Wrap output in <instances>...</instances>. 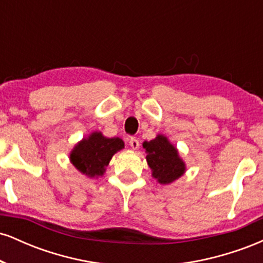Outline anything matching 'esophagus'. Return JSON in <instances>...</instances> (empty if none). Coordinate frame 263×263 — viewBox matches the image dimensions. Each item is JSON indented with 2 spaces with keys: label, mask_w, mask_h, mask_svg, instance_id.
<instances>
[{
  "label": "esophagus",
  "mask_w": 263,
  "mask_h": 263,
  "mask_svg": "<svg viewBox=\"0 0 263 263\" xmlns=\"http://www.w3.org/2000/svg\"><path fill=\"white\" fill-rule=\"evenodd\" d=\"M129 146H131L134 149H137L138 147H140V141H138L136 137H131L129 138Z\"/></svg>",
  "instance_id": "esophagus-1"
}]
</instances>
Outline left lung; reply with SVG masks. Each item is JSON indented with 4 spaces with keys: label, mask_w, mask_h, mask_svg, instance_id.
<instances>
[{
    "label": "left lung",
    "mask_w": 263,
    "mask_h": 263,
    "mask_svg": "<svg viewBox=\"0 0 263 263\" xmlns=\"http://www.w3.org/2000/svg\"><path fill=\"white\" fill-rule=\"evenodd\" d=\"M143 148L147 152L146 159L152 170V176L159 183L170 184L183 176L185 165L167 137L159 135L155 140L143 142Z\"/></svg>",
    "instance_id": "8db88e82"
}]
</instances>
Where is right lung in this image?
Segmentation results:
<instances>
[{
	"label": "right lung",
	"instance_id": "right-lung-1",
	"mask_svg": "<svg viewBox=\"0 0 263 263\" xmlns=\"http://www.w3.org/2000/svg\"><path fill=\"white\" fill-rule=\"evenodd\" d=\"M125 147L121 138H107L101 132H93L75 146L70 161L83 174L89 177L102 176L111 158Z\"/></svg>",
	"mask_w": 263,
	"mask_h": 263
}]
</instances>
